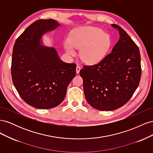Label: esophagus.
<instances>
[{
    "instance_id": "1",
    "label": "esophagus",
    "mask_w": 153,
    "mask_h": 153,
    "mask_svg": "<svg viewBox=\"0 0 153 153\" xmlns=\"http://www.w3.org/2000/svg\"><path fill=\"white\" fill-rule=\"evenodd\" d=\"M80 69H81V67H80L79 65H78V66H76V73H77V74L79 73V72H80Z\"/></svg>"
}]
</instances>
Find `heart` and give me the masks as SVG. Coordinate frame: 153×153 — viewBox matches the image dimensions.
Masks as SVG:
<instances>
[{
	"instance_id": "1",
	"label": "heart",
	"mask_w": 153,
	"mask_h": 153,
	"mask_svg": "<svg viewBox=\"0 0 153 153\" xmlns=\"http://www.w3.org/2000/svg\"><path fill=\"white\" fill-rule=\"evenodd\" d=\"M110 46V37L101 29L82 27L73 31L68 41L64 43L66 52L74 56L76 49H81L80 58L88 64L100 62L105 56Z\"/></svg>"
}]
</instances>
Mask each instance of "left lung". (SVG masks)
Returning <instances> with one entry per match:
<instances>
[{
  "instance_id": "8db88e82",
  "label": "left lung",
  "mask_w": 153,
  "mask_h": 153,
  "mask_svg": "<svg viewBox=\"0 0 153 153\" xmlns=\"http://www.w3.org/2000/svg\"><path fill=\"white\" fill-rule=\"evenodd\" d=\"M119 39L112 52L96 64L80 71L85 99L92 107L111 111L130 100L141 78L140 54L137 45L121 27L112 24Z\"/></svg>"
}]
</instances>
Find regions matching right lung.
Returning a JSON list of instances; mask_svg holds the SVG:
<instances>
[{
    "mask_svg": "<svg viewBox=\"0 0 153 153\" xmlns=\"http://www.w3.org/2000/svg\"><path fill=\"white\" fill-rule=\"evenodd\" d=\"M59 26L52 19L36 20L13 47V84L22 100L36 108L50 109L61 104L76 75V64L63 62L55 48L41 45L42 36Z\"/></svg>",
    "mask_w": 153,
    "mask_h": 153,
    "instance_id": "add662e5",
    "label": "right lung"
}]
</instances>
